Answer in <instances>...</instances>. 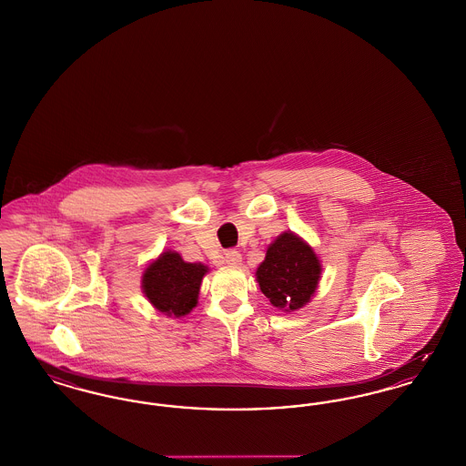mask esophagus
Here are the masks:
<instances>
[{
    "mask_svg": "<svg viewBox=\"0 0 466 466\" xmlns=\"http://www.w3.org/2000/svg\"><path fill=\"white\" fill-rule=\"evenodd\" d=\"M241 261L242 257L239 251L232 249V251H227V253H225V263H227L228 267H239Z\"/></svg>",
    "mask_w": 466,
    "mask_h": 466,
    "instance_id": "34e87169",
    "label": "esophagus"
}]
</instances>
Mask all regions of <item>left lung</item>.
I'll return each instance as SVG.
<instances>
[{
  "label": "left lung",
  "mask_w": 466,
  "mask_h": 466,
  "mask_svg": "<svg viewBox=\"0 0 466 466\" xmlns=\"http://www.w3.org/2000/svg\"><path fill=\"white\" fill-rule=\"evenodd\" d=\"M255 276L261 293L276 309L289 314L314 299L322 278V263L309 242L286 230L268 244Z\"/></svg>",
  "instance_id": "8db88e82"
}]
</instances>
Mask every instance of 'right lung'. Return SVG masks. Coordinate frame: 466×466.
<instances>
[{
    "label": "right lung",
    "mask_w": 466,
    "mask_h": 466,
    "mask_svg": "<svg viewBox=\"0 0 466 466\" xmlns=\"http://www.w3.org/2000/svg\"><path fill=\"white\" fill-rule=\"evenodd\" d=\"M209 267L190 263L180 253L167 249L149 261L142 272V293L161 314L180 319L198 305L201 282Z\"/></svg>",
    "instance_id": "obj_1"
}]
</instances>
